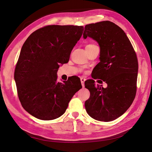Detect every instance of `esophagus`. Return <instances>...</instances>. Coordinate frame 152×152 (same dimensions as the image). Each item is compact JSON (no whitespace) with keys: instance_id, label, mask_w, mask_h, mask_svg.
I'll return each mask as SVG.
<instances>
[{"instance_id":"34e87169","label":"esophagus","mask_w":152,"mask_h":152,"mask_svg":"<svg viewBox=\"0 0 152 152\" xmlns=\"http://www.w3.org/2000/svg\"><path fill=\"white\" fill-rule=\"evenodd\" d=\"M80 80H81V85H82V86H83V87H84V83H85V80H86V79H85V77H81V78H80Z\"/></svg>"}]
</instances>
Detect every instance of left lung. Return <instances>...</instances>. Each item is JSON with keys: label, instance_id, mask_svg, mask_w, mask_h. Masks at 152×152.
<instances>
[{"label": "left lung", "instance_id": "obj_1", "mask_svg": "<svg viewBox=\"0 0 152 152\" xmlns=\"http://www.w3.org/2000/svg\"><path fill=\"white\" fill-rule=\"evenodd\" d=\"M84 39L90 37L100 48L99 62L94 69V79H101L106 88L96 87L94 80L85 87L90 98L85 103L91 118L108 122L122 115L130 107L136 94L138 61L135 50L124 31L114 23L102 21L86 25Z\"/></svg>", "mask_w": 152, "mask_h": 152}]
</instances>
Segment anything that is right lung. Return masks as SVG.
Listing matches in <instances>:
<instances>
[{
  "label": "right lung",
  "instance_id": "add662e5",
  "mask_svg": "<svg viewBox=\"0 0 152 152\" xmlns=\"http://www.w3.org/2000/svg\"><path fill=\"white\" fill-rule=\"evenodd\" d=\"M83 29V26H48L31 34L23 44L15 80L22 107L34 118H59L82 88L81 81L72 78L58 82L57 71L69 61Z\"/></svg>",
  "mask_w": 152,
  "mask_h": 152
}]
</instances>
